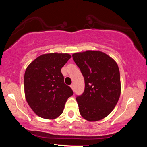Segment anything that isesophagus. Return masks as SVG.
I'll return each mask as SVG.
<instances>
[{"label": "esophagus", "instance_id": "esophagus-1", "mask_svg": "<svg viewBox=\"0 0 147 147\" xmlns=\"http://www.w3.org/2000/svg\"><path fill=\"white\" fill-rule=\"evenodd\" d=\"M70 87H71V88L72 89V90H75V86H74V84H71L70 85Z\"/></svg>", "mask_w": 147, "mask_h": 147}]
</instances>
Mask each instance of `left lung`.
<instances>
[{
	"label": "left lung",
	"mask_w": 147,
	"mask_h": 147,
	"mask_svg": "<svg viewBox=\"0 0 147 147\" xmlns=\"http://www.w3.org/2000/svg\"><path fill=\"white\" fill-rule=\"evenodd\" d=\"M85 82L83 93L76 97L81 115L88 121L100 120L113 110L121 92L117 64L100 51L88 50L72 55Z\"/></svg>",
	"instance_id": "obj_1"
}]
</instances>
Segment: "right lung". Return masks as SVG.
Returning <instances> with one entry per match:
<instances>
[{
	"label": "right lung",
	"instance_id": "add662e5",
	"mask_svg": "<svg viewBox=\"0 0 147 147\" xmlns=\"http://www.w3.org/2000/svg\"><path fill=\"white\" fill-rule=\"evenodd\" d=\"M70 58L68 54H45L37 57L25 70V98L39 117H59L63 113L67 99L73 95L71 88L64 83L61 72Z\"/></svg>",
	"mask_w": 147,
	"mask_h": 147
}]
</instances>
